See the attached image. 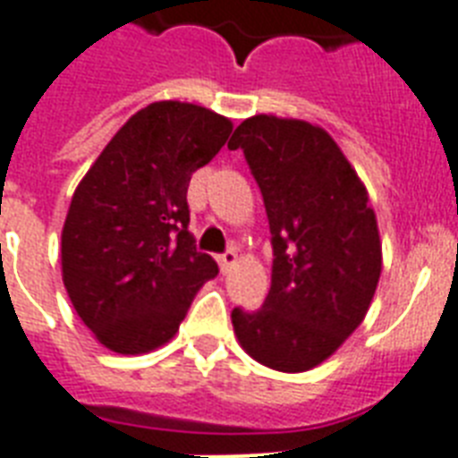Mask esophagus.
Masks as SVG:
<instances>
[{"label":"esophagus","instance_id":"34e87169","mask_svg":"<svg viewBox=\"0 0 458 458\" xmlns=\"http://www.w3.org/2000/svg\"><path fill=\"white\" fill-rule=\"evenodd\" d=\"M235 266H237V254L233 250L218 257V268H221V273H230V268H235Z\"/></svg>","mask_w":458,"mask_h":458}]
</instances>
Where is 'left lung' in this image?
I'll return each mask as SVG.
<instances>
[{
  "label": "left lung",
  "mask_w": 458,
  "mask_h": 458,
  "mask_svg": "<svg viewBox=\"0 0 458 458\" xmlns=\"http://www.w3.org/2000/svg\"><path fill=\"white\" fill-rule=\"evenodd\" d=\"M242 149L273 235L271 290L259 311H233L240 347L273 370L304 373L361 326L383 271L369 190L330 132L257 114L228 142Z\"/></svg>",
  "instance_id": "8db88e82"
}]
</instances>
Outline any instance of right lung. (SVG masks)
<instances>
[{
    "label": "right lung",
    "instance_id": "add662e5",
    "mask_svg": "<svg viewBox=\"0 0 458 458\" xmlns=\"http://www.w3.org/2000/svg\"><path fill=\"white\" fill-rule=\"evenodd\" d=\"M233 121L190 102L132 114L78 182L61 230V278L104 347L138 356L178 333L218 266L187 233V185Z\"/></svg>",
    "mask_w": 458,
    "mask_h": 458
}]
</instances>
